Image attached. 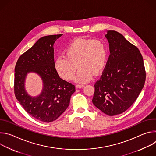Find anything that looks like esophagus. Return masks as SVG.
I'll use <instances>...</instances> for the list:
<instances>
[{
    "mask_svg": "<svg viewBox=\"0 0 156 156\" xmlns=\"http://www.w3.org/2000/svg\"><path fill=\"white\" fill-rule=\"evenodd\" d=\"M84 84H77V85L76 86V88H81V87H84Z\"/></svg>",
    "mask_w": 156,
    "mask_h": 156,
    "instance_id": "esophagus-1",
    "label": "esophagus"
}]
</instances>
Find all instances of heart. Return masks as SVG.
<instances>
[{
  "instance_id": "b5f03b06",
  "label": "heart",
  "mask_w": 156,
  "mask_h": 156,
  "mask_svg": "<svg viewBox=\"0 0 156 156\" xmlns=\"http://www.w3.org/2000/svg\"><path fill=\"white\" fill-rule=\"evenodd\" d=\"M108 57L105 42L99 39H78L72 42L64 51V55L58 57L54 66L58 75L65 80H71L79 68L75 80L86 83L105 67Z\"/></svg>"
}]
</instances>
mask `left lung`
I'll return each instance as SVG.
<instances>
[{
	"label": "left lung",
	"mask_w": 156,
	"mask_h": 156,
	"mask_svg": "<svg viewBox=\"0 0 156 156\" xmlns=\"http://www.w3.org/2000/svg\"><path fill=\"white\" fill-rule=\"evenodd\" d=\"M105 36L110 54L94 84L92 102L102 112L113 116L124 112L136 100L145 83L146 71L137 47L115 31H108Z\"/></svg>",
	"instance_id": "left-lung-1"
}]
</instances>
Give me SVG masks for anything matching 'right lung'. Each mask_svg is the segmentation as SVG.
<instances>
[{
    "mask_svg": "<svg viewBox=\"0 0 156 156\" xmlns=\"http://www.w3.org/2000/svg\"><path fill=\"white\" fill-rule=\"evenodd\" d=\"M63 34L44 36L17 60L15 68L14 93L16 99L32 117L46 123L57 119L67 108L75 86L60 78L54 66L55 41ZM35 72L43 81L41 94L31 97L26 92L27 73Z\"/></svg>",
    "mask_w": 156,
    "mask_h": 156,
    "instance_id": "1",
    "label": "right lung"
}]
</instances>
